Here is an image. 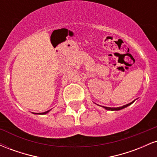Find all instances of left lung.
I'll return each instance as SVG.
<instances>
[{
    "instance_id": "left-lung-1",
    "label": "left lung",
    "mask_w": 157,
    "mask_h": 157,
    "mask_svg": "<svg viewBox=\"0 0 157 157\" xmlns=\"http://www.w3.org/2000/svg\"><path fill=\"white\" fill-rule=\"evenodd\" d=\"M133 102H134V101L130 102V103L127 104V105H123V106H121V107H118V108H110V107H105V106H102V107H103L104 109H105L106 110H109V111H119V110H121L122 109H124V108L127 107V106L131 105V104H132Z\"/></svg>"
}]
</instances>
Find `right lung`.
I'll return each instance as SVG.
<instances>
[{
	"label": "right lung",
	"mask_w": 157,
	"mask_h": 157,
	"mask_svg": "<svg viewBox=\"0 0 157 157\" xmlns=\"http://www.w3.org/2000/svg\"><path fill=\"white\" fill-rule=\"evenodd\" d=\"M49 111H50V110H49ZM45 111V112H44V113H40V114H45V113H48V111ZM37 114H38V113H37Z\"/></svg>",
	"instance_id": "1"
}]
</instances>
